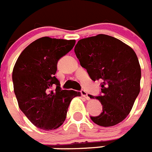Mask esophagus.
Listing matches in <instances>:
<instances>
[{
    "mask_svg": "<svg viewBox=\"0 0 152 152\" xmlns=\"http://www.w3.org/2000/svg\"><path fill=\"white\" fill-rule=\"evenodd\" d=\"M81 95H82V96L84 97L86 99H87V100L90 99V97H89V96H88V93H87L85 90H81Z\"/></svg>",
    "mask_w": 152,
    "mask_h": 152,
    "instance_id": "esophagus-1",
    "label": "esophagus"
}]
</instances>
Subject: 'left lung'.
<instances>
[{
	"mask_svg": "<svg viewBox=\"0 0 152 152\" xmlns=\"http://www.w3.org/2000/svg\"><path fill=\"white\" fill-rule=\"evenodd\" d=\"M75 53L93 80H102L97 99L102 105L99 116L90 117L101 126H112L126 118L140 92L141 68L133 49L106 34L80 40Z\"/></svg>",
	"mask_w": 152,
	"mask_h": 152,
	"instance_id": "obj_1",
	"label": "left lung"
}]
</instances>
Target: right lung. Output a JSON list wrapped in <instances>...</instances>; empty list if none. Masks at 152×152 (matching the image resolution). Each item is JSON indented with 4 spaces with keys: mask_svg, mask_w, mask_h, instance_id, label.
I'll use <instances>...</instances> for the list:
<instances>
[{
    "mask_svg": "<svg viewBox=\"0 0 152 152\" xmlns=\"http://www.w3.org/2000/svg\"><path fill=\"white\" fill-rule=\"evenodd\" d=\"M75 44V40L41 37L21 53L14 65L12 83L19 108L41 130L59 128L72 99L80 96V92L62 90L55 77L57 62Z\"/></svg>",
    "mask_w": 152,
    "mask_h": 152,
    "instance_id": "obj_1",
    "label": "right lung"
}]
</instances>
